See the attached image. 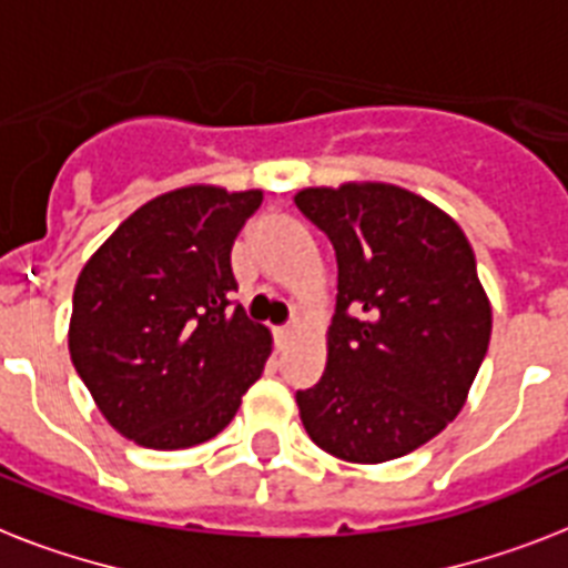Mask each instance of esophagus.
Instances as JSON below:
<instances>
[{"label": "esophagus", "instance_id": "1", "mask_svg": "<svg viewBox=\"0 0 568 568\" xmlns=\"http://www.w3.org/2000/svg\"><path fill=\"white\" fill-rule=\"evenodd\" d=\"M294 332H297V324H288V326H280V329H276L274 335H276V341H280V344H285V341L292 338Z\"/></svg>", "mask_w": 568, "mask_h": 568}]
</instances>
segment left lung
<instances>
[{
  "mask_svg": "<svg viewBox=\"0 0 568 568\" xmlns=\"http://www.w3.org/2000/svg\"><path fill=\"white\" fill-rule=\"evenodd\" d=\"M294 204L338 260L324 376L297 390L303 428L349 464L403 458L458 417L490 344L476 253L440 206L382 180L306 186Z\"/></svg>",
  "mask_w": 568,
  "mask_h": 568,
  "instance_id": "left-lung-1",
  "label": "left lung"
}]
</instances>
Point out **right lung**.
Returning <instances> with one entry per match:
<instances>
[{
	"mask_svg": "<svg viewBox=\"0 0 568 568\" xmlns=\"http://www.w3.org/2000/svg\"><path fill=\"white\" fill-rule=\"evenodd\" d=\"M262 189L192 183L133 210L78 274L69 358L99 412L145 449L230 426L271 356V329L230 306V247Z\"/></svg>",
	"mask_w": 568,
	"mask_h": 568,
	"instance_id": "obj_1",
	"label": "right lung"
}]
</instances>
